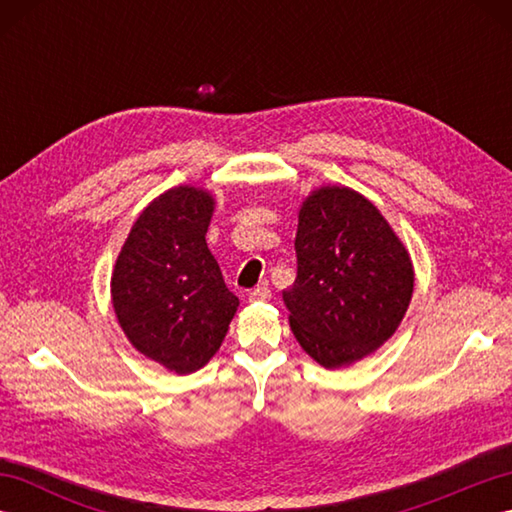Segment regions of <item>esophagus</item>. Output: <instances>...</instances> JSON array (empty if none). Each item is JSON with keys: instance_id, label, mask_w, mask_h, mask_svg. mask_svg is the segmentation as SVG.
Instances as JSON below:
<instances>
[{"instance_id": "esophagus-1", "label": "esophagus", "mask_w": 512, "mask_h": 512, "mask_svg": "<svg viewBox=\"0 0 512 512\" xmlns=\"http://www.w3.org/2000/svg\"><path fill=\"white\" fill-rule=\"evenodd\" d=\"M270 297H273V292H270L268 286H257L250 290V295H248L250 301H270Z\"/></svg>"}]
</instances>
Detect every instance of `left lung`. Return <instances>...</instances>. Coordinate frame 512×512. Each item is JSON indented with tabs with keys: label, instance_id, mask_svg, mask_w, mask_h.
<instances>
[{
	"label": "left lung",
	"instance_id": "1",
	"mask_svg": "<svg viewBox=\"0 0 512 512\" xmlns=\"http://www.w3.org/2000/svg\"><path fill=\"white\" fill-rule=\"evenodd\" d=\"M297 279L284 290L290 328L314 361L345 367L396 332L413 292L405 246L352 189L314 191L299 211Z\"/></svg>",
	"mask_w": 512,
	"mask_h": 512
}]
</instances>
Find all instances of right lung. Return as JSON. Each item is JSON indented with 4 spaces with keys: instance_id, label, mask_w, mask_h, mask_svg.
I'll list each match as a JSON object with an SVG mask.
<instances>
[{
    "instance_id": "right-lung-1",
    "label": "right lung",
    "mask_w": 512,
    "mask_h": 512,
    "mask_svg": "<svg viewBox=\"0 0 512 512\" xmlns=\"http://www.w3.org/2000/svg\"><path fill=\"white\" fill-rule=\"evenodd\" d=\"M211 213L206 191L162 193L140 213L112 277L114 310L127 339L178 374L209 361L239 306L206 246Z\"/></svg>"
}]
</instances>
